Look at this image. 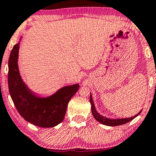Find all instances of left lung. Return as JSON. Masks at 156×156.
I'll list each match as a JSON object with an SVG mask.
<instances>
[{"instance_id": "obj_1", "label": "left lung", "mask_w": 156, "mask_h": 156, "mask_svg": "<svg viewBox=\"0 0 156 156\" xmlns=\"http://www.w3.org/2000/svg\"><path fill=\"white\" fill-rule=\"evenodd\" d=\"M89 101L91 103V113H92L93 116L94 117V119L97 120L98 122L101 123V124L108 126H120L125 124L131 120H133V119H135L136 116H138V115L140 114V112H142V110L138 113L137 114H136L135 116L130 117V118H122V119H110L107 118V117H104L99 114V113L97 112V109L95 108V105L94 104L92 97H91V94H90V99H89Z\"/></svg>"}]
</instances>
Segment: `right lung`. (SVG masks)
Returning a JSON list of instances; mask_svg holds the SVG:
<instances>
[{
	"instance_id": "add662e5",
	"label": "right lung",
	"mask_w": 156,
	"mask_h": 156,
	"mask_svg": "<svg viewBox=\"0 0 156 156\" xmlns=\"http://www.w3.org/2000/svg\"><path fill=\"white\" fill-rule=\"evenodd\" d=\"M20 41L15 44L8 60V82L11 99L21 116L32 124L42 128H52L60 123L71 98L78 91L75 84L62 87L53 94L42 97L30 89L22 80L18 68Z\"/></svg>"
}]
</instances>
